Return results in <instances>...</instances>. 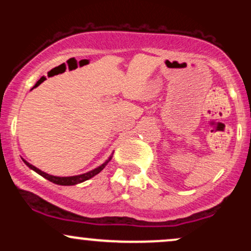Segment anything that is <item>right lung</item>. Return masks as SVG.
Instances as JSON below:
<instances>
[{
	"mask_svg": "<svg viewBox=\"0 0 251 251\" xmlns=\"http://www.w3.org/2000/svg\"><path fill=\"white\" fill-rule=\"evenodd\" d=\"M111 159H112V155L108 158L107 160H106L105 163L101 164V165H100V166H98L97 169L92 170V171H88V172H86V174H82V175L71 176V177H56V176H51L50 174H46V172H43L40 169H37L34 165H31V164L28 163L27 160H25V159H22V160H24L25 164L28 166V168L33 170V171H35L36 174H39L40 176H42V177L46 178V179H48L50 181H51V183L57 184V185H75V184L82 183V181L91 179L92 177H94V176L99 174V172L101 171V170H103V168H105L106 165H107V163Z\"/></svg>",
	"mask_w": 251,
	"mask_h": 251,
	"instance_id": "1",
	"label": "right lung"
}]
</instances>
